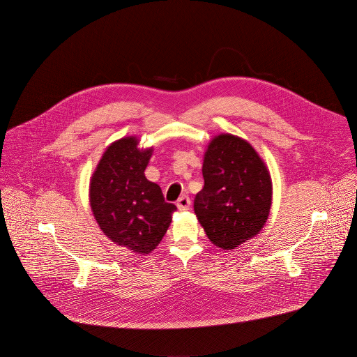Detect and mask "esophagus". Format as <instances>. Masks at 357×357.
I'll use <instances>...</instances> for the list:
<instances>
[{
	"mask_svg": "<svg viewBox=\"0 0 357 357\" xmlns=\"http://www.w3.org/2000/svg\"><path fill=\"white\" fill-rule=\"evenodd\" d=\"M190 204H191V201H190V198L186 197V195L181 197V198L178 199V202H176V206H178V208H179L181 211L188 210V208H190Z\"/></svg>",
	"mask_w": 357,
	"mask_h": 357,
	"instance_id": "1",
	"label": "esophagus"
}]
</instances>
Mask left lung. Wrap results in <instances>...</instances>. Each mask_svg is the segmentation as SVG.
<instances>
[{
  "mask_svg": "<svg viewBox=\"0 0 357 357\" xmlns=\"http://www.w3.org/2000/svg\"><path fill=\"white\" fill-rule=\"evenodd\" d=\"M202 174L194 211L208 239L231 250L258 234L269 217L272 179L250 143L230 134L215 136L204 153Z\"/></svg>",
  "mask_w": 357,
  "mask_h": 357,
  "instance_id": "obj_1",
  "label": "left lung"
}]
</instances>
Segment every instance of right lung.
<instances>
[{"instance_id":"right-lung-1","label":"right lung","mask_w":357,"mask_h":357,"mask_svg":"<svg viewBox=\"0 0 357 357\" xmlns=\"http://www.w3.org/2000/svg\"><path fill=\"white\" fill-rule=\"evenodd\" d=\"M153 149L139 150L135 136L114 142L92 175L89 202L102 233L137 255L159 245L176 210L144 176Z\"/></svg>"}]
</instances>
